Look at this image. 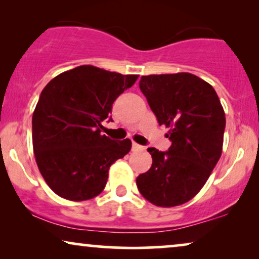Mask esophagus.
<instances>
[{
	"label": "esophagus",
	"instance_id": "obj_1",
	"mask_svg": "<svg viewBox=\"0 0 259 259\" xmlns=\"http://www.w3.org/2000/svg\"><path fill=\"white\" fill-rule=\"evenodd\" d=\"M132 150H133V151H139V150H144V146H141V145L137 144V143H132Z\"/></svg>",
	"mask_w": 259,
	"mask_h": 259
}]
</instances>
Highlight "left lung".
I'll return each instance as SVG.
<instances>
[{
    "label": "left lung",
    "instance_id": "1",
    "mask_svg": "<svg viewBox=\"0 0 259 259\" xmlns=\"http://www.w3.org/2000/svg\"><path fill=\"white\" fill-rule=\"evenodd\" d=\"M139 87L172 145L147 148L152 166L137 178L138 190L157 206H178L199 192L221 158L224 109L213 87L190 73L141 76Z\"/></svg>",
    "mask_w": 259,
    "mask_h": 259
}]
</instances>
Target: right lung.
Masks as SVG:
<instances>
[{
  "mask_svg": "<svg viewBox=\"0 0 259 259\" xmlns=\"http://www.w3.org/2000/svg\"><path fill=\"white\" fill-rule=\"evenodd\" d=\"M138 75L79 66L55 76L33 114V147L48 186L65 199L88 200L104 191L111 165L131 151L130 139L101 134L112 105Z\"/></svg>",
  "mask_w": 259,
  "mask_h": 259,
  "instance_id": "obj_1",
  "label": "right lung"
}]
</instances>
